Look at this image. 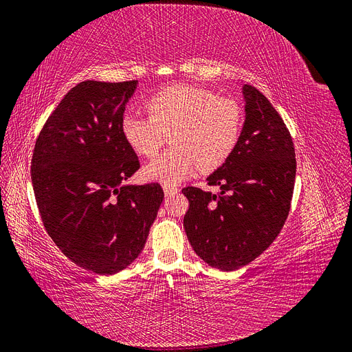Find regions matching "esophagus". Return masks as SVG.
<instances>
[{"mask_svg": "<svg viewBox=\"0 0 352 352\" xmlns=\"http://www.w3.org/2000/svg\"><path fill=\"white\" fill-rule=\"evenodd\" d=\"M179 190L177 187H171V186H164V192L165 196L169 197V196H175V194L178 192Z\"/></svg>", "mask_w": 352, "mask_h": 352, "instance_id": "34e87169", "label": "esophagus"}]
</instances>
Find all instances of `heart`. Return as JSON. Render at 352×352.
<instances>
[{
	"instance_id": "heart-1",
	"label": "heart",
	"mask_w": 352,
	"mask_h": 352,
	"mask_svg": "<svg viewBox=\"0 0 352 352\" xmlns=\"http://www.w3.org/2000/svg\"><path fill=\"white\" fill-rule=\"evenodd\" d=\"M146 113L126 114L122 135L142 156L158 153L169 136L174 148L143 168V175L164 186L178 184L197 168L210 173L222 165L236 146L243 120L236 100L190 85L160 91L146 101Z\"/></svg>"
}]
</instances>
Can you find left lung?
<instances>
[{"mask_svg": "<svg viewBox=\"0 0 352 352\" xmlns=\"http://www.w3.org/2000/svg\"><path fill=\"white\" fill-rule=\"evenodd\" d=\"M245 122L235 149L206 179L212 194L183 188L187 238L204 263L222 271L252 263L274 242L289 216L296 178L293 140L259 91L242 85Z\"/></svg>", "mask_w": 352, "mask_h": 352, "instance_id": "left-lung-1", "label": "left lung"}]
</instances>
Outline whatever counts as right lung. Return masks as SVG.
<instances>
[{
    "mask_svg": "<svg viewBox=\"0 0 352 352\" xmlns=\"http://www.w3.org/2000/svg\"><path fill=\"white\" fill-rule=\"evenodd\" d=\"M138 81L71 88L36 140L32 186L43 225L72 263L100 276L132 264L164 200L160 184L126 181L139 160L120 123Z\"/></svg>",
    "mask_w": 352,
    "mask_h": 352,
    "instance_id": "right-lung-1",
    "label": "right lung"
}]
</instances>
